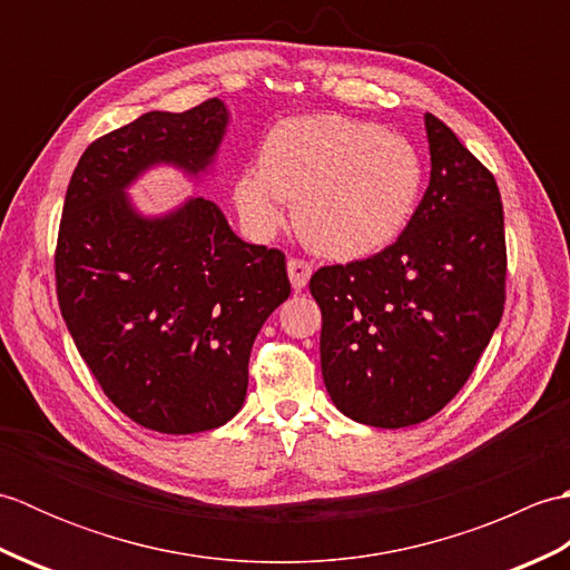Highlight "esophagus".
Segmentation results:
<instances>
[{
	"instance_id": "esophagus-1",
	"label": "esophagus",
	"mask_w": 570,
	"mask_h": 570,
	"mask_svg": "<svg viewBox=\"0 0 570 570\" xmlns=\"http://www.w3.org/2000/svg\"><path fill=\"white\" fill-rule=\"evenodd\" d=\"M286 269H288V278H292V286L296 288V292H301V288L308 284V278L313 274V266L306 259H298V257L288 259Z\"/></svg>"
}]
</instances>
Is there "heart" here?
Listing matches in <instances>:
<instances>
[{"instance_id":"heart-1","label":"heart","mask_w":570,"mask_h":570,"mask_svg":"<svg viewBox=\"0 0 570 570\" xmlns=\"http://www.w3.org/2000/svg\"><path fill=\"white\" fill-rule=\"evenodd\" d=\"M423 188V161L402 135L343 115L294 117L274 125L259 168L235 180V205L257 235L284 225L294 203L301 239L323 257L353 262L404 233Z\"/></svg>"}]
</instances>
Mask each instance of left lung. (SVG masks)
<instances>
[{
	"instance_id": "1",
	"label": "left lung",
	"mask_w": 570,
	"mask_h": 570,
	"mask_svg": "<svg viewBox=\"0 0 570 570\" xmlns=\"http://www.w3.org/2000/svg\"><path fill=\"white\" fill-rule=\"evenodd\" d=\"M431 180L394 245L321 266V370L333 404L377 429L414 426L463 390L504 311L498 180L426 115Z\"/></svg>"
}]
</instances>
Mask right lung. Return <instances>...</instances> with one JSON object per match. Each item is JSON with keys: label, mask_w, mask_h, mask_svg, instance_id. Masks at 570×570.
<instances>
[{"label": "right lung", "mask_w": 570, "mask_h": 570, "mask_svg": "<svg viewBox=\"0 0 570 570\" xmlns=\"http://www.w3.org/2000/svg\"><path fill=\"white\" fill-rule=\"evenodd\" d=\"M225 127L213 98L95 139L60 215L56 294L72 343L107 399L159 433L210 431L237 414L254 337L292 294L284 252L242 242L213 200L141 217L127 198L154 164L205 171Z\"/></svg>", "instance_id": "obj_1"}]
</instances>
